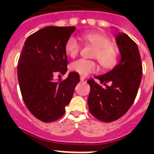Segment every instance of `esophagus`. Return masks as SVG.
<instances>
[{"label":"esophagus","instance_id":"esophagus-1","mask_svg":"<svg viewBox=\"0 0 154 154\" xmlns=\"http://www.w3.org/2000/svg\"><path fill=\"white\" fill-rule=\"evenodd\" d=\"M80 81L81 82H84L85 81V77H84V76H80Z\"/></svg>","mask_w":154,"mask_h":154}]
</instances>
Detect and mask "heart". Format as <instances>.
I'll return each instance as SVG.
<instances>
[{"label": "heart", "instance_id": "b5f03b06", "mask_svg": "<svg viewBox=\"0 0 154 154\" xmlns=\"http://www.w3.org/2000/svg\"><path fill=\"white\" fill-rule=\"evenodd\" d=\"M84 39L91 45L96 48L93 58L99 61L102 67L105 69L112 68L116 64L118 58L117 49L112 45V42L108 37L102 34L87 33L84 35ZM80 45L73 36L69 38L65 45V52L70 57H75L80 51ZM70 69L82 75H86L98 71V65L93 61L80 58L70 65Z\"/></svg>", "mask_w": 154, "mask_h": 154}]
</instances>
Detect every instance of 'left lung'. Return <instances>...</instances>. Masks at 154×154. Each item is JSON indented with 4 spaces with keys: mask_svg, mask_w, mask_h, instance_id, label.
<instances>
[{
    "mask_svg": "<svg viewBox=\"0 0 154 154\" xmlns=\"http://www.w3.org/2000/svg\"><path fill=\"white\" fill-rule=\"evenodd\" d=\"M121 59L117 65L103 75L95 76L88 98L89 112L99 120L110 123L122 117L131 107L137 95L143 67L137 45L125 33L116 36Z\"/></svg>",
    "mask_w": 154,
    "mask_h": 154,
    "instance_id": "obj_1",
    "label": "left lung"
}]
</instances>
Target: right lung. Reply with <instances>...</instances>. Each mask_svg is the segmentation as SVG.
<instances>
[{"label": "right lung", "mask_w": 154, "mask_h": 154, "mask_svg": "<svg viewBox=\"0 0 154 154\" xmlns=\"http://www.w3.org/2000/svg\"><path fill=\"white\" fill-rule=\"evenodd\" d=\"M75 27H45L24 42L17 64V78L24 104L42 122L60 119L79 82V75L70 72L56 81V73L67 72L65 43Z\"/></svg>", "instance_id": "1"}]
</instances>
